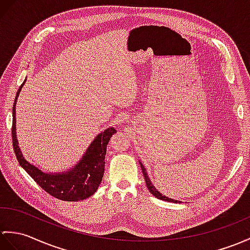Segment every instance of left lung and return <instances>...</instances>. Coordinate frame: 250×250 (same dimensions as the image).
Masks as SVG:
<instances>
[{
	"mask_svg": "<svg viewBox=\"0 0 250 250\" xmlns=\"http://www.w3.org/2000/svg\"><path fill=\"white\" fill-rule=\"evenodd\" d=\"M139 164H141L142 170H143V175H144V178H145V181H146L147 188H148V189H149L150 191H151V194H152L153 196H155L156 198H159V199H161V200H165V201H169V202H180V201H178V200H173V199L168 198V197H165V196L162 195L159 190H156V188L153 187V184L151 183V181H150L149 177L147 176V172H146V169H145L144 165L141 163V162H139Z\"/></svg>",
	"mask_w": 250,
	"mask_h": 250,
	"instance_id": "1",
	"label": "left lung"
}]
</instances>
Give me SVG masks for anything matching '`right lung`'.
<instances>
[{
	"instance_id": "right-lung-1",
	"label": "right lung",
	"mask_w": 250,
	"mask_h": 250,
	"mask_svg": "<svg viewBox=\"0 0 250 250\" xmlns=\"http://www.w3.org/2000/svg\"><path fill=\"white\" fill-rule=\"evenodd\" d=\"M25 83V81L23 84ZM23 84L17 92L16 100L13 107V126H11V137H13L14 151L21 167H23L34 181L46 193L57 199L65 201H79L88 198L95 194L100 185L104 175L105 167L106 147L109 139L116 133L114 127H108L101 134H99L91 143L84 158L72 170L62 173H44L38 168L31 165L23 158L18 146L16 135V102Z\"/></svg>"
}]
</instances>
